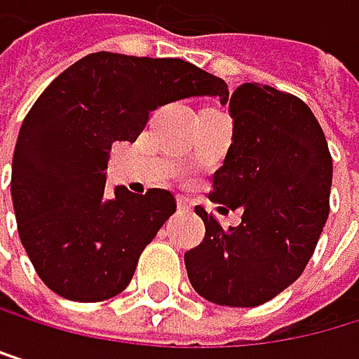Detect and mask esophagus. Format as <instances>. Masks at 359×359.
<instances>
[{"label":"esophagus","mask_w":359,"mask_h":359,"mask_svg":"<svg viewBox=\"0 0 359 359\" xmlns=\"http://www.w3.org/2000/svg\"><path fill=\"white\" fill-rule=\"evenodd\" d=\"M176 204H178V211H189L191 209V202L185 196H178L176 198Z\"/></svg>","instance_id":"obj_1"}]
</instances>
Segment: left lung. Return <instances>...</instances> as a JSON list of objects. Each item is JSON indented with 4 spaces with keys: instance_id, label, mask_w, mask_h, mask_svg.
Instances as JSON below:
<instances>
[{
    "instance_id": "left-lung-1",
    "label": "left lung",
    "mask_w": 359,
    "mask_h": 359,
    "mask_svg": "<svg viewBox=\"0 0 359 359\" xmlns=\"http://www.w3.org/2000/svg\"><path fill=\"white\" fill-rule=\"evenodd\" d=\"M230 116L232 144L209 198L222 213L241 209V224L222 228L198 206L206 232L185 267L204 299L254 308L291 286L314 254L330 215L332 155L310 107L288 92L243 83Z\"/></svg>"
}]
</instances>
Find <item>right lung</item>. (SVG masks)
<instances>
[{
  "label": "right lung",
  "instance_id": "right-lung-1",
  "mask_svg": "<svg viewBox=\"0 0 359 359\" xmlns=\"http://www.w3.org/2000/svg\"><path fill=\"white\" fill-rule=\"evenodd\" d=\"M217 96L224 79L178 57L99 51L57 75L27 111L12 157V204L36 273L71 302L129 286L140 254L176 211L168 189L105 191L114 142H135L159 105Z\"/></svg>",
  "mask_w": 359,
  "mask_h": 359
}]
</instances>
